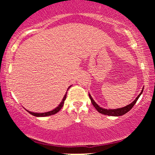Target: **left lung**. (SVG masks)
I'll use <instances>...</instances> for the list:
<instances>
[{"mask_svg":"<svg viewBox=\"0 0 155 155\" xmlns=\"http://www.w3.org/2000/svg\"><path fill=\"white\" fill-rule=\"evenodd\" d=\"M142 92H143V90H142L141 92H140L139 95L137 96L136 100L133 101L130 104L127 105V106H124V107H122L120 108H117V109H106V108H101L98 106V105L96 104L95 101H94L93 99H92V97H91V95H90V94H89V96H90V100H91L92 105H93L94 107L96 108V110H97L99 113L103 114H104V115H108V116L119 117V116H122V115H124V114H126L127 112H128L130 110L131 108L133 107V106L136 104L137 101H138V97H139L140 95L142 94Z\"/></svg>","mask_w":155,"mask_h":155,"instance_id":"obj_1","label":"left lung"}]
</instances>
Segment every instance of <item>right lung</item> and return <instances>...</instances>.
<instances>
[{
	"instance_id": "add662e5",
	"label": "right lung",
	"mask_w": 155,
	"mask_h": 155,
	"mask_svg": "<svg viewBox=\"0 0 155 155\" xmlns=\"http://www.w3.org/2000/svg\"><path fill=\"white\" fill-rule=\"evenodd\" d=\"M69 88H70V87H69ZM66 95H67V92H66V94H65V95H64V97H63V101H62V102L60 103L59 106H58L57 108H55L54 110H52V111L45 112V113H34V112L29 111H28V110H27V111H28L30 114H31L33 115V116H35V117H47V116H50V115L58 113V112L62 108H63V105H64V102H65V98H66Z\"/></svg>"
}]
</instances>
